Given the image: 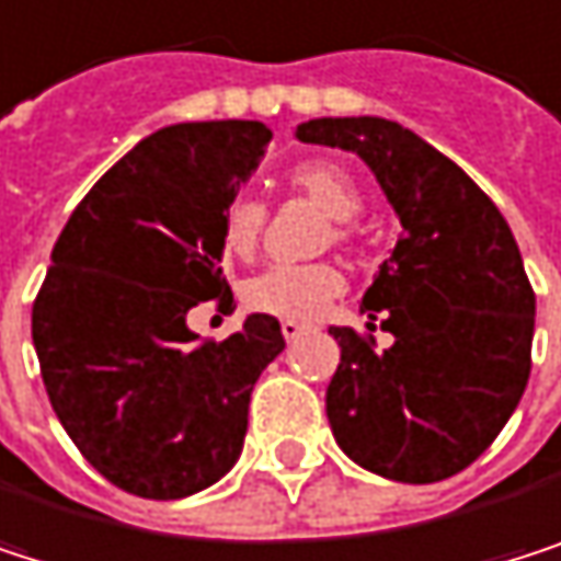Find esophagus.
<instances>
[{
	"instance_id": "esophagus-1",
	"label": "esophagus",
	"mask_w": 561,
	"mask_h": 561,
	"mask_svg": "<svg viewBox=\"0 0 561 561\" xmlns=\"http://www.w3.org/2000/svg\"><path fill=\"white\" fill-rule=\"evenodd\" d=\"M306 332H309V325H302V322H293V319H286V322H283V335H286V342H299Z\"/></svg>"
}]
</instances>
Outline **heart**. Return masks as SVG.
Segmentation results:
<instances>
[{"label":"heart","instance_id":"heart-1","mask_svg":"<svg viewBox=\"0 0 561 561\" xmlns=\"http://www.w3.org/2000/svg\"><path fill=\"white\" fill-rule=\"evenodd\" d=\"M286 183L293 193H302L306 199H312L322 213L335 219L332 226L335 239L352 236L348 219L362 209V193L345 167L332 160H302L286 173ZM262 226H265V206L249 193L232 196L219 216V239H222L226 255L232 259L252 255L259 245ZM342 293H345V278L332 262L268 265L255 272L252 278H245L242 302L245 309L272 316V319L306 322V319L322 316Z\"/></svg>","mask_w":561,"mask_h":561}]
</instances>
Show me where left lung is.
Returning a JSON list of instances; mask_svg holds the SVG:
<instances>
[{"label":"left lung","mask_w":561,"mask_h":561,"mask_svg":"<svg viewBox=\"0 0 561 561\" xmlns=\"http://www.w3.org/2000/svg\"><path fill=\"white\" fill-rule=\"evenodd\" d=\"M302 144L358 153L401 219L362 299L368 329H329L342 365L325 391L339 447L398 483L467 470L513 417L533 368L536 296L496 203L437 147L385 117H316Z\"/></svg>","instance_id":"8db88e82"}]
</instances>
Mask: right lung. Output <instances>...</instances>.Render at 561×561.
Segmentation results:
<instances>
[{
    "instance_id": "add662e5",
    "label": "right lung",
    "mask_w": 561,
    "mask_h": 561,
    "mask_svg": "<svg viewBox=\"0 0 561 561\" xmlns=\"http://www.w3.org/2000/svg\"><path fill=\"white\" fill-rule=\"evenodd\" d=\"M262 121L170 124L127 150L65 222L32 306L48 401L84 460L124 493L180 500L242 454L249 394L286 339L249 316L199 342L186 312L232 293L219 216L259 167Z\"/></svg>"
}]
</instances>
